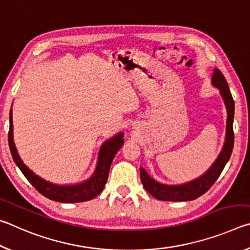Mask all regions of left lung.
Wrapping results in <instances>:
<instances>
[{"label": "left lung", "instance_id": "obj_1", "mask_svg": "<svg viewBox=\"0 0 250 250\" xmlns=\"http://www.w3.org/2000/svg\"><path fill=\"white\" fill-rule=\"evenodd\" d=\"M211 83L214 87L219 89V92L225 103L227 109V122H226V138L225 143L217 156V159L213 163L208 170L204 174L191 182L179 185H167L155 181L147 174L143 167H140V177L143 188L149 192L152 196L160 201H171V202H185L196 200L203 194L206 193L211 188L216 180L221 175L226 163L229 160L232 147H234V130H232V121H234L235 104L232 99L229 87L226 82L222 71L215 68Z\"/></svg>", "mask_w": 250, "mask_h": 250}]
</instances>
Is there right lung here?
I'll list each match as a JSON object with an SVG mask.
<instances>
[{"mask_svg":"<svg viewBox=\"0 0 250 250\" xmlns=\"http://www.w3.org/2000/svg\"><path fill=\"white\" fill-rule=\"evenodd\" d=\"M124 133H118L115 137L105 141L100 147L98 162H97L96 170L90 179L75 185H56L42 179L35 173H33L23 163L16 150L13 140V120H12V109L10 112V130H8V146H10L11 154L13 156L16 166L28 180L34 188L39 191L42 195L49 198L52 201L62 203H79L86 202L95 198L103 192L105 183L108 180L110 167L117 152L121 149L124 145Z\"/></svg>","mask_w":250,"mask_h":250,"instance_id":"right-lung-1","label":"right lung"}]
</instances>
